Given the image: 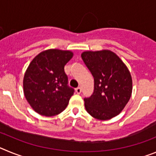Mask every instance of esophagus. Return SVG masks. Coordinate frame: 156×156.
I'll list each match as a JSON object with an SVG mask.
<instances>
[{
	"label": "esophagus",
	"instance_id": "34e87169",
	"mask_svg": "<svg viewBox=\"0 0 156 156\" xmlns=\"http://www.w3.org/2000/svg\"><path fill=\"white\" fill-rule=\"evenodd\" d=\"M81 90H82V89H81L80 87H78L77 88H76V92L77 94H80Z\"/></svg>",
	"mask_w": 156,
	"mask_h": 156
}]
</instances>
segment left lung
<instances>
[{"label": "left lung", "mask_w": 156, "mask_h": 156, "mask_svg": "<svg viewBox=\"0 0 156 156\" xmlns=\"http://www.w3.org/2000/svg\"><path fill=\"white\" fill-rule=\"evenodd\" d=\"M81 58L94 80L93 94L84 98L87 112L100 120L116 116L131 96L132 78L127 67L109 50L84 51Z\"/></svg>", "instance_id": "1"}]
</instances>
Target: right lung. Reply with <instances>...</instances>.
Returning a JSON list of instances; mask_svg holds the SVG:
<instances>
[{
    "label": "right lung",
    "instance_id": "obj_1",
    "mask_svg": "<svg viewBox=\"0 0 156 156\" xmlns=\"http://www.w3.org/2000/svg\"><path fill=\"white\" fill-rule=\"evenodd\" d=\"M73 55L70 51L49 49L37 55L29 65L23 90L29 104L40 115L53 116L68 105L74 89L68 86L64 67Z\"/></svg>",
    "mask_w": 156,
    "mask_h": 156
}]
</instances>
